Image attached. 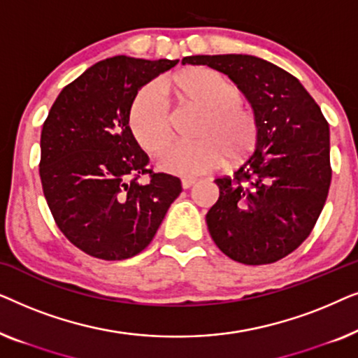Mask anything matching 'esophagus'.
Returning a JSON list of instances; mask_svg holds the SVG:
<instances>
[{
	"mask_svg": "<svg viewBox=\"0 0 358 358\" xmlns=\"http://www.w3.org/2000/svg\"><path fill=\"white\" fill-rule=\"evenodd\" d=\"M180 184H182V187H184V189H190V187H194L195 184H197V180H195V179H189V178H185V179L180 180Z\"/></svg>",
	"mask_w": 358,
	"mask_h": 358,
	"instance_id": "34e87169",
	"label": "esophagus"
}]
</instances>
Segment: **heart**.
Returning <instances> with one entry per match:
<instances>
[{"label":"heart","instance_id":"heart-1","mask_svg":"<svg viewBox=\"0 0 358 358\" xmlns=\"http://www.w3.org/2000/svg\"><path fill=\"white\" fill-rule=\"evenodd\" d=\"M164 94L200 112L194 138L187 145H171L159 155L163 173L195 178L223 164H236L256 148L259 127L254 112L239 99V91L218 73L189 68L141 90L131 102L129 125L136 143L158 153L169 140V109Z\"/></svg>","mask_w":358,"mask_h":358}]
</instances>
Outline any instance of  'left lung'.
I'll use <instances>...</instances> for the list:
<instances>
[{
  "label": "left lung",
  "mask_w": 358,
  "mask_h": 358,
  "mask_svg": "<svg viewBox=\"0 0 358 358\" xmlns=\"http://www.w3.org/2000/svg\"><path fill=\"white\" fill-rule=\"evenodd\" d=\"M227 75L251 102L259 135L233 178L215 179L220 197L207 224L220 251L261 266L280 261L310 236L331 185L329 125L300 81L252 55H192L182 65Z\"/></svg>",
  "instance_id": "1"
}]
</instances>
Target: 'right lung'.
Instances as JSON below:
<instances>
[{"label":"right lung","mask_w":358,"mask_h":358,"mask_svg":"<svg viewBox=\"0 0 358 358\" xmlns=\"http://www.w3.org/2000/svg\"><path fill=\"white\" fill-rule=\"evenodd\" d=\"M178 62H97L63 87L43 122V195L62 233L92 257L122 261L143 251L182 192L179 178L148 169L129 125L138 91Z\"/></svg>","instance_id":"1"}]
</instances>
